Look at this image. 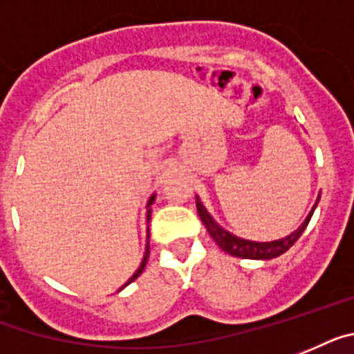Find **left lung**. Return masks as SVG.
<instances>
[{"label":"left lung","instance_id":"left-lung-1","mask_svg":"<svg viewBox=\"0 0 354 354\" xmlns=\"http://www.w3.org/2000/svg\"><path fill=\"white\" fill-rule=\"evenodd\" d=\"M320 194L315 201L313 209L310 210V214L306 216L304 221L301 223V227L293 230L290 236L281 237V239H275V241H266V243H259V241H250V239H243V237L234 236L232 232H228L221 225H218V221L207 212V209L201 203L200 196H196V209H198V214H200V219L203 221L205 228H207V232L210 234L216 245L221 248L223 252H227V254L234 255V257H241V259H261V261H268L273 259V257H279V255H283L284 252L290 250L293 246V243L302 236V232L308 227V223H310L311 216H313L315 209H317V205H319Z\"/></svg>","mask_w":354,"mask_h":354}]
</instances>
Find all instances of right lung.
Wrapping results in <instances>:
<instances>
[{"mask_svg": "<svg viewBox=\"0 0 354 354\" xmlns=\"http://www.w3.org/2000/svg\"><path fill=\"white\" fill-rule=\"evenodd\" d=\"M154 198H156V194H153L149 198V201H147V223H149V219H151V205L154 203ZM147 257H149V228H147V245H145V252H144V259H142V263H140V266H138V268H136V272L133 273L131 277L127 279V283L124 284V286L120 288V290H124V288L127 286V284H131L133 281H135L136 277H138V275H140L142 272H144V268H145V263H147ZM120 290H118V292H120Z\"/></svg>", "mask_w": 354, "mask_h": 354, "instance_id": "1", "label": "right lung"}]
</instances>
